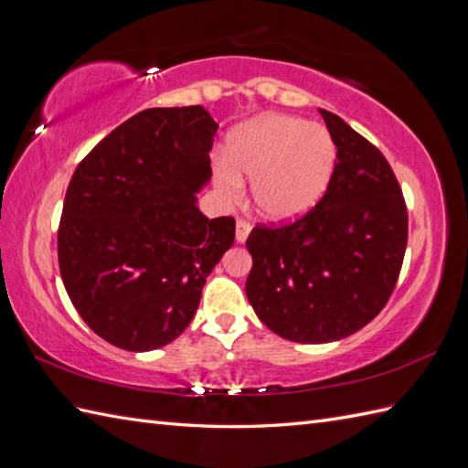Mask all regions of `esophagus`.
<instances>
[{
  "mask_svg": "<svg viewBox=\"0 0 468 468\" xmlns=\"http://www.w3.org/2000/svg\"><path fill=\"white\" fill-rule=\"evenodd\" d=\"M250 233H251V225L243 221V218H239V221H237V229H235L237 243H245V239L250 237Z\"/></svg>",
  "mask_w": 468,
  "mask_h": 468,
  "instance_id": "esophagus-1",
  "label": "esophagus"
}]
</instances>
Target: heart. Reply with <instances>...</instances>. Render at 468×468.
Masks as SVG:
<instances>
[{
	"mask_svg": "<svg viewBox=\"0 0 468 468\" xmlns=\"http://www.w3.org/2000/svg\"><path fill=\"white\" fill-rule=\"evenodd\" d=\"M335 143L320 124L270 114L247 122L229 141V163L215 168L217 188L229 201L253 178V201L273 221H290L320 201L335 168Z\"/></svg>",
	"mask_w": 468,
	"mask_h": 468,
	"instance_id": "obj_1",
	"label": "heart"
}]
</instances>
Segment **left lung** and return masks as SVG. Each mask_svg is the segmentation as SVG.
I'll use <instances>...</instances> for the list:
<instances>
[{"label":"left lung","instance_id":"obj_1","mask_svg":"<svg viewBox=\"0 0 468 468\" xmlns=\"http://www.w3.org/2000/svg\"><path fill=\"white\" fill-rule=\"evenodd\" d=\"M337 156L324 197L292 223H260L245 292L277 335L325 344L362 330L390 300L409 241L392 166L340 116L320 111Z\"/></svg>","mask_w":468,"mask_h":468}]
</instances>
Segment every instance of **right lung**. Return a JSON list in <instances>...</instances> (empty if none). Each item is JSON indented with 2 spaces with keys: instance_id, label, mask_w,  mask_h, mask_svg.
Segmentation results:
<instances>
[{
  "instance_id": "add662e5",
  "label": "right lung",
  "mask_w": 468,
  "mask_h": 468,
  "mask_svg": "<svg viewBox=\"0 0 468 468\" xmlns=\"http://www.w3.org/2000/svg\"><path fill=\"white\" fill-rule=\"evenodd\" d=\"M217 128L203 106L148 108L76 166L58 227L59 275L108 344L128 352L171 344L233 245L235 218H207L195 197L211 176Z\"/></svg>"
}]
</instances>
